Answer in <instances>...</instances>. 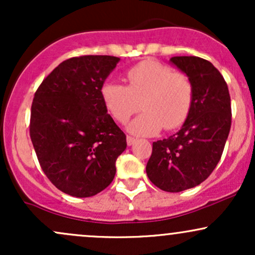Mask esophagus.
<instances>
[{"label":"esophagus","mask_w":255,"mask_h":255,"mask_svg":"<svg viewBox=\"0 0 255 255\" xmlns=\"http://www.w3.org/2000/svg\"><path fill=\"white\" fill-rule=\"evenodd\" d=\"M135 141H136V139H135V137H133V136H129V135L127 136V145H128V146H131V145H133L134 142H135Z\"/></svg>","instance_id":"obj_1"}]
</instances>
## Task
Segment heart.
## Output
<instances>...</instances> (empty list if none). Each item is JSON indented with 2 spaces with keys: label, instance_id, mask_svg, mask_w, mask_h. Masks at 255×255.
<instances>
[{
  "label": "heart",
  "instance_id": "b5f03b06",
  "mask_svg": "<svg viewBox=\"0 0 255 255\" xmlns=\"http://www.w3.org/2000/svg\"><path fill=\"white\" fill-rule=\"evenodd\" d=\"M127 85L105 81L102 99L114 120L125 124L140 108L144 113L127 126L134 135L150 136L163 127L175 129L188 116L193 101L191 80L156 61H144L126 74Z\"/></svg>",
  "mask_w": 255,
  "mask_h": 255
}]
</instances>
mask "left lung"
Returning a JSON list of instances; mask_svg holds the SVG:
<instances>
[{
  "mask_svg": "<svg viewBox=\"0 0 255 255\" xmlns=\"http://www.w3.org/2000/svg\"><path fill=\"white\" fill-rule=\"evenodd\" d=\"M170 62L191 80L192 107L177 133L152 144L146 174L162 191L177 193L204 182L218 164L231 105L228 85L211 62L197 56H175Z\"/></svg>",
  "mask_w": 255,
  "mask_h": 255,
  "instance_id": "obj_1",
  "label": "left lung"
}]
</instances>
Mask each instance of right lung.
<instances>
[{"mask_svg":"<svg viewBox=\"0 0 255 255\" xmlns=\"http://www.w3.org/2000/svg\"><path fill=\"white\" fill-rule=\"evenodd\" d=\"M119 61L107 55L72 57L34 93L30 136L37 158L51 183L72 197H93L107 188L127 147L101 95Z\"/></svg>","mask_w":255,"mask_h":255,"instance_id":"right-lung-1","label":"right lung"}]
</instances>
